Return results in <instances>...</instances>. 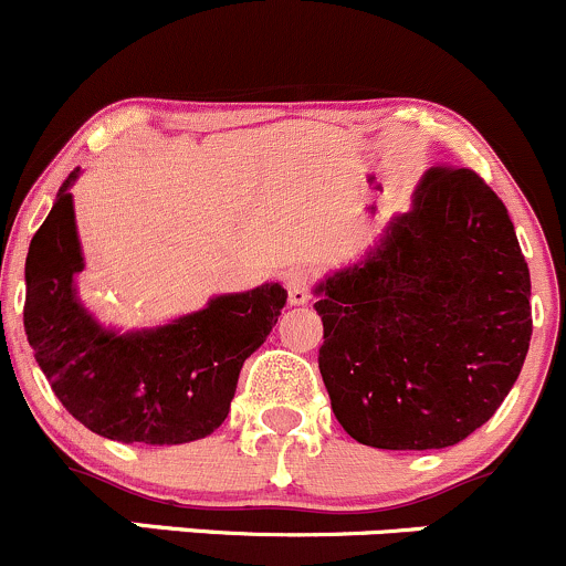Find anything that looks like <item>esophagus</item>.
I'll list each match as a JSON object with an SVG mask.
<instances>
[{
    "instance_id": "esophagus-1",
    "label": "esophagus",
    "mask_w": 566,
    "mask_h": 566,
    "mask_svg": "<svg viewBox=\"0 0 566 566\" xmlns=\"http://www.w3.org/2000/svg\"><path fill=\"white\" fill-rule=\"evenodd\" d=\"M312 298V276L306 271H293L287 276V301L290 306H304Z\"/></svg>"
}]
</instances>
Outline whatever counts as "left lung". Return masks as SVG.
Returning <instances> with one entry per match:
<instances>
[{"label": "left lung", "mask_w": 566, "mask_h": 566, "mask_svg": "<svg viewBox=\"0 0 566 566\" xmlns=\"http://www.w3.org/2000/svg\"><path fill=\"white\" fill-rule=\"evenodd\" d=\"M315 293L319 375L364 447H454L499 410L526 361L528 265L504 202L471 169H427L408 213Z\"/></svg>", "instance_id": "left-lung-1"}]
</instances>
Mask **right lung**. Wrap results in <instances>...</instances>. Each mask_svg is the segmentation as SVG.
<instances>
[{
  "instance_id": "1",
  "label": "right lung",
  "mask_w": 566,
  "mask_h": 566,
  "mask_svg": "<svg viewBox=\"0 0 566 566\" xmlns=\"http://www.w3.org/2000/svg\"><path fill=\"white\" fill-rule=\"evenodd\" d=\"M56 191L27 254L24 331L38 367L67 413L123 443L199 441L230 413L243 361L276 325L287 290L265 282L216 295L208 306L156 328L114 331L82 304L84 271L71 186Z\"/></svg>"
}]
</instances>
